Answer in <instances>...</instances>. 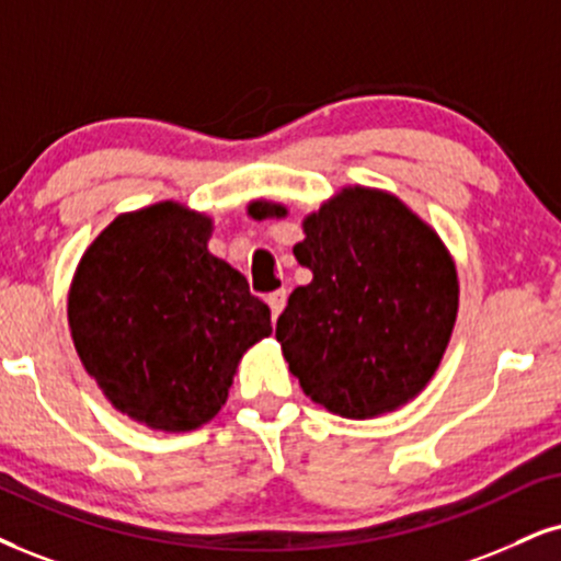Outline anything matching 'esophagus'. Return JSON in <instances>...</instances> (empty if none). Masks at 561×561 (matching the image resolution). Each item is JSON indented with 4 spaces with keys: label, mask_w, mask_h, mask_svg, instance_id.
Listing matches in <instances>:
<instances>
[{
    "label": "esophagus",
    "mask_w": 561,
    "mask_h": 561,
    "mask_svg": "<svg viewBox=\"0 0 561 561\" xmlns=\"http://www.w3.org/2000/svg\"><path fill=\"white\" fill-rule=\"evenodd\" d=\"M286 288H278V291H273L267 296V307L270 312H273V320H278V314L283 312V307H286Z\"/></svg>",
    "instance_id": "obj_1"
}]
</instances>
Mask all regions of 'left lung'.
<instances>
[{"instance_id":"left-lung-1","label":"left lung","mask_w":561,"mask_h":561,"mask_svg":"<svg viewBox=\"0 0 561 561\" xmlns=\"http://www.w3.org/2000/svg\"><path fill=\"white\" fill-rule=\"evenodd\" d=\"M249 216H286L252 203ZM294 247L312 283L288 296L275 324L288 369L314 403L345 419L396 411L442 362L458 273L437 233L387 192L351 186L304 220Z\"/></svg>"}]
</instances>
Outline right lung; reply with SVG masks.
I'll return each mask as SVG.
<instances>
[{
    "instance_id": "1",
    "label": "right lung",
    "mask_w": 561,
    "mask_h": 561,
    "mask_svg": "<svg viewBox=\"0 0 561 561\" xmlns=\"http://www.w3.org/2000/svg\"><path fill=\"white\" fill-rule=\"evenodd\" d=\"M210 218L176 203L119 216L82 254L69 330L116 411L163 432L203 426L239 358L273 333L265 301L207 252Z\"/></svg>"
}]
</instances>
